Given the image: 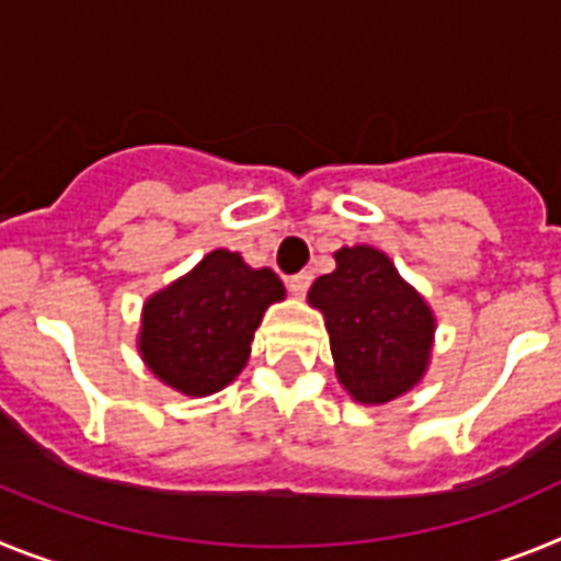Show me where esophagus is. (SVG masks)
Instances as JSON below:
<instances>
[{
	"mask_svg": "<svg viewBox=\"0 0 561 561\" xmlns=\"http://www.w3.org/2000/svg\"><path fill=\"white\" fill-rule=\"evenodd\" d=\"M286 286H289V291L295 297H304L306 291H309V286H311V275H309V272H297V275L289 277V284H286Z\"/></svg>",
	"mask_w": 561,
	"mask_h": 561,
	"instance_id": "esophagus-1",
	"label": "esophagus"
}]
</instances>
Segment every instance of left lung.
<instances>
[{
  "mask_svg": "<svg viewBox=\"0 0 561 561\" xmlns=\"http://www.w3.org/2000/svg\"><path fill=\"white\" fill-rule=\"evenodd\" d=\"M336 270L320 275L309 304L325 317L336 376L362 404L408 393L427 368L433 311L374 247H342Z\"/></svg>",
  "mask_w": 561,
  "mask_h": 561,
  "instance_id": "8db88e82",
  "label": "left lung"
}]
</instances>
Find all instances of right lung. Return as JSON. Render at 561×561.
Instances as JSON below:
<instances>
[{"mask_svg":"<svg viewBox=\"0 0 561 561\" xmlns=\"http://www.w3.org/2000/svg\"><path fill=\"white\" fill-rule=\"evenodd\" d=\"M275 300H284L275 272L250 270L238 252L213 250L191 275L146 304L142 359L182 393H216L241 374L261 317Z\"/></svg>","mask_w":561,"mask_h":561,"instance_id":"add662e5","label":"right lung"}]
</instances>
